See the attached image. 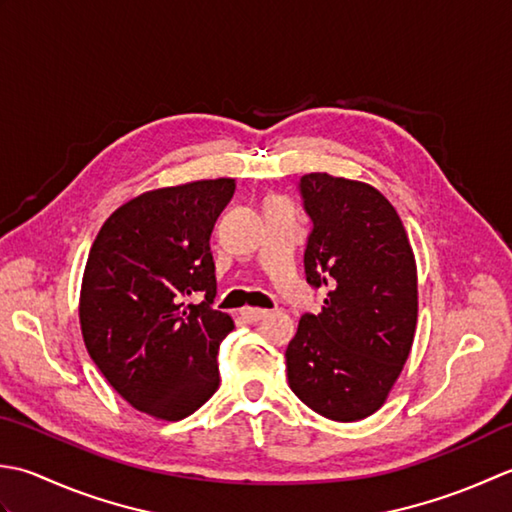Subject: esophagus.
Returning a JSON list of instances; mask_svg holds the SVG:
<instances>
[{
  "label": "esophagus",
  "mask_w": 512,
  "mask_h": 512,
  "mask_svg": "<svg viewBox=\"0 0 512 512\" xmlns=\"http://www.w3.org/2000/svg\"><path fill=\"white\" fill-rule=\"evenodd\" d=\"M267 314H269L267 309H258V307H245V309H241V316L247 322H260L263 318H267Z\"/></svg>",
  "instance_id": "1"
}]
</instances>
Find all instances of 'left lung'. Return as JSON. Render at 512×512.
Segmentation results:
<instances>
[{
  "label": "left lung",
  "mask_w": 512,
  "mask_h": 512,
  "mask_svg": "<svg viewBox=\"0 0 512 512\" xmlns=\"http://www.w3.org/2000/svg\"><path fill=\"white\" fill-rule=\"evenodd\" d=\"M314 223L307 283L325 287L320 314H305L285 351L289 387L311 411L356 422L387 402L417 325L413 247L389 198L327 172L300 179Z\"/></svg>",
  "instance_id": "obj_1"
}]
</instances>
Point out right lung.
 Instances as JSON below:
<instances>
[{"mask_svg":"<svg viewBox=\"0 0 512 512\" xmlns=\"http://www.w3.org/2000/svg\"><path fill=\"white\" fill-rule=\"evenodd\" d=\"M234 179L143 192L101 225L81 280L79 322L103 378L156 420L192 415L218 389V344L232 316L216 296L210 236ZM206 300L186 305V296Z\"/></svg>","mask_w":512,"mask_h":512,"instance_id":"obj_1","label":"right lung"}]
</instances>
